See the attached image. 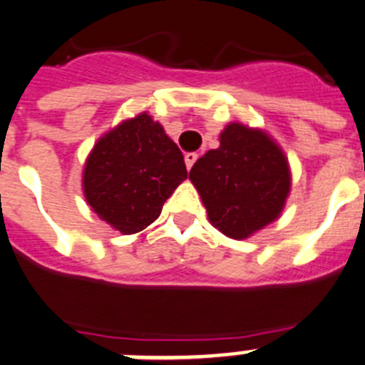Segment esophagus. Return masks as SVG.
Instances as JSON below:
<instances>
[{"instance_id":"obj_1","label":"esophagus","mask_w":365,"mask_h":365,"mask_svg":"<svg viewBox=\"0 0 365 365\" xmlns=\"http://www.w3.org/2000/svg\"><path fill=\"white\" fill-rule=\"evenodd\" d=\"M195 160H197V153L190 151V153L185 155V163H186V168H188V170H192V166L195 164Z\"/></svg>"}]
</instances>
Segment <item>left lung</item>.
Wrapping results in <instances>:
<instances>
[{"label": "left lung", "instance_id": "left-lung-1", "mask_svg": "<svg viewBox=\"0 0 365 365\" xmlns=\"http://www.w3.org/2000/svg\"><path fill=\"white\" fill-rule=\"evenodd\" d=\"M215 228L245 240L278 217L291 190L285 155L263 131L228 124L221 146L206 151L190 170Z\"/></svg>", "mask_w": 365, "mask_h": 365}]
</instances>
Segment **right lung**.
Wrapping results in <instances>:
<instances>
[{"mask_svg": "<svg viewBox=\"0 0 365 365\" xmlns=\"http://www.w3.org/2000/svg\"><path fill=\"white\" fill-rule=\"evenodd\" d=\"M186 177L177 144L143 113L95 144L83 170V193L100 219L122 234H135L159 217Z\"/></svg>", "mask_w": 365, "mask_h": 365, "instance_id": "add662e5", "label": "right lung"}]
</instances>
